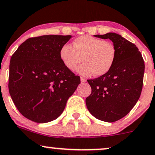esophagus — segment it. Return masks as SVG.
Returning <instances> with one entry per match:
<instances>
[{
    "mask_svg": "<svg viewBox=\"0 0 155 155\" xmlns=\"http://www.w3.org/2000/svg\"><path fill=\"white\" fill-rule=\"evenodd\" d=\"M80 79H81V83H85L86 81H87V80H86L84 77H81V78H80Z\"/></svg>",
    "mask_w": 155,
    "mask_h": 155,
    "instance_id": "obj_1",
    "label": "esophagus"
}]
</instances>
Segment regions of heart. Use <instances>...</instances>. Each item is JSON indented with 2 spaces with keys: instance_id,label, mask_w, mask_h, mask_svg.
Here are the masks:
<instances>
[{
  "instance_id": "1",
  "label": "heart",
  "mask_w": 155,
  "mask_h": 155,
  "mask_svg": "<svg viewBox=\"0 0 155 155\" xmlns=\"http://www.w3.org/2000/svg\"><path fill=\"white\" fill-rule=\"evenodd\" d=\"M60 58L65 66L74 71L84 63L76 71L82 76H101L110 71L116 59V48L113 44L90 36L84 35L73 42L63 45L59 52Z\"/></svg>"
}]
</instances>
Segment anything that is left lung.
Returning a JSON list of instances; mask_svg holds the SVG:
<instances>
[{
  "instance_id": "left-lung-1",
  "label": "left lung",
  "mask_w": 155,
  "mask_h": 155,
  "mask_svg": "<svg viewBox=\"0 0 155 155\" xmlns=\"http://www.w3.org/2000/svg\"><path fill=\"white\" fill-rule=\"evenodd\" d=\"M110 39L116 48L115 63L109 72L87 80L92 93L86 99L87 109L99 120L112 123L126 116L141 95L144 62L135 45L114 32L96 35Z\"/></svg>"
}]
</instances>
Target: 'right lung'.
<instances>
[{
    "label": "right lung",
    "mask_w": 155,
    "mask_h": 155,
    "mask_svg": "<svg viewBox=\"0 0 155 155\" xmlns=\"http://www.w3.org/2000/svg\"><path fill=\"white\" fill-rule=\"evenodd\" d=\"M71 35H43L24 42L13 54L8 89L25 118L44 124L58 118L81 83L60 58L61 48Z\"/></svg>",
    "instance_id": "obj_1"
}]
</instances>
